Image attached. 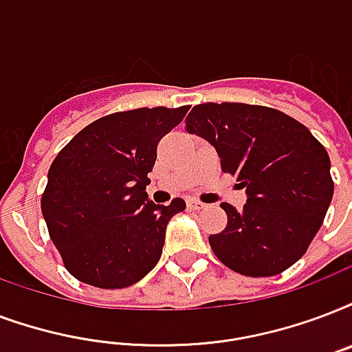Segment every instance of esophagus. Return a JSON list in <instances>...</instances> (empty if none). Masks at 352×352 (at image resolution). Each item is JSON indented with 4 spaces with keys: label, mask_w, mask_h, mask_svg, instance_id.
I'll return each mask as SVG.
<instances>
[{
    "label": "esophagus",
    "mask_w": 352,
    "mask_h": 352,
    "mask_svg": "<svg viewBox=\"0 0 352 352\" xmlns=\"http://www.w3.org/2000/svg\"><path fill=\"white\" fill-rule=\"evenodd\" d=\"M188 208H190V210L199 212V210H203V208H206V205H203V203H201V201L192 199V201H188Z\"/></svg>",
    "instance_id": "34e87169"
}]
</instances>
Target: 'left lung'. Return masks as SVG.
I'll return each mask as SVG.
<instances>
[{"mask_svg": "<svg viewBox=\"0 0 352 352\" xmlns=\"http://www.w3.org/2000/svg\"><path fill=\"white\" fill-rule=\"evenodd\" d=\"M186 131L216 147L221 171L248 192L240 212L221 203L227 227L208 241L214 254L245 277H272L307 253L334 194L331 158L288 114L245 103H201Z\"/></svg>", "mask_w": 352, "mask_h": 352, "instance_id": "left-lung-1", "label": "left lung"}]
</instances>
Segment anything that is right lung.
I'll return each mask as SVG.
<instances>
[{
	"label": "right lung",
	"instance_id": "1",
	"mask_svg": "<svg viewBox=\"0 0 352 352\" xmlns=\"http://www.w3.org/2000/svg\"><path fill=\"white\" fill-rule=\"evenodd\" d=\"M188 104L114 112L92 122L58 151L40 199L64 267L96 288L138 283L157 265L166 225L186 203L147 201V173L162 136Z\"/></svg>",
	"mask_w": 352,
	"mask_h": 352
}]
</instances>
